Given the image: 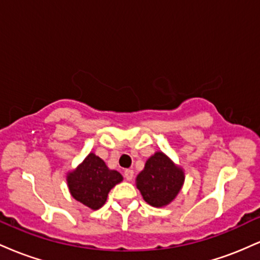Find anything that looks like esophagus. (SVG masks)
<instances>
[{
	"label": "esophagus",
	"instance_id": "obj_1",
	"mask_svg": "<svg viewBox=\"0 0 260 260\" xmlns=\"http://www.w3.org/2000/svg\"><path fill=\"white\" fill-rule=\"evenodd\" d=\"M124 178H126L127 181H132L133 180V176H134V171L133 170H126V171H124Z\"/></svg>",
	"mask_w": 260,
	"mask_h": 260
}]
</instances>
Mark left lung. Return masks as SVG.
Listing matches in <instances>:
<instances>
[{"mask_svg":"<svg viewBox=\"0 0 260 260\" xmlns=\"http://www.w3.org/2000/svg\"><path fill=\"white\" fill-rule=\"evenodd\" d=\"M184 183V170L162 151H156L145 162L136 178V186L149 205L162 208L177 197Z\"/></svg>","mask_w":260,"mask_h":260,"instance_id":"1","label":"left lung"}]
</instances>
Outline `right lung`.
<instances>
[{"instance_id":"add662e5","label":"right lung","mask_w":260,"mask_h":260,"mask_svg":"<svg viewBox=\"0 0 260 260\" xmlns=\"http://www.w3.org/2000/svg\"><path fill=\"white\" fill-rule=\"evenodd\" d=\"M123 177L116 170H110L105 161L94 153L88 154L82 162L67 174L71 196L91 210L105 204L109 192Z\"/></svg>"}]
</instances>
